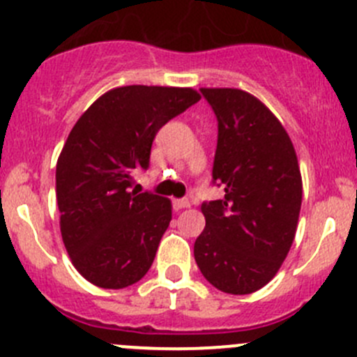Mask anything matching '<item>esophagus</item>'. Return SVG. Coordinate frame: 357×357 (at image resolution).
Returning a JSON list of instances; mask_svg holds the SVG:
<instances>
[{"instance_id":"obj_1","label":"esophagus","mask_w":357,"mask_h":357,"mask_svg":"<svg viewBox=\"0 0 357 357\" xmlns=\"http://www.w3.org/2000/svg\"><path fill=\"white\" fill-rule=\"evenodd\" d=\"M172 205H174L176 211H183V208H188L192 204H190V202L185 200V199H179V200L172 202Z\"/></svg>"}]
</instances>
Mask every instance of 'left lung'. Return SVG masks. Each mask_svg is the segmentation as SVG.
<instances>
[{
    "instance_id": "1",
    "label": "left lung",
    "mask_w": 357,
    "mask_h": 357,
    "mask_svg": "<svg viewBox=\"0 0 357 357\" xmlns=\"http://www.w3.org/2000/svg\"><path fill=\"white\" fill-rule=\"evenodd\" d=\"M218 117L212 178L225 199L202 205L193 254L215 289L247 295L282 268L297 231L302 176L289 132L264 103L236 88H202Z\"/></svg>"
}]
</instances>
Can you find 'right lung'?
<instances>
[{
	"mask_svg": "<svg viewBox=\"0 0 357 357\" xmlns=\"http://www.w3.org/2000/svg\"><path fill=\"white\" fill-rule=\"evenodd\" d=\"M200 100L193 88L121 86L77 119L56 160L60 233L72 264L100 289L139 282L172 219V204L129 190L157 131Z\"/></svg>",
	"mask_w": 357,
	"mask_h": 357,
	"instance_id": "1",
	"label": "right lung"
}]
</instances>
